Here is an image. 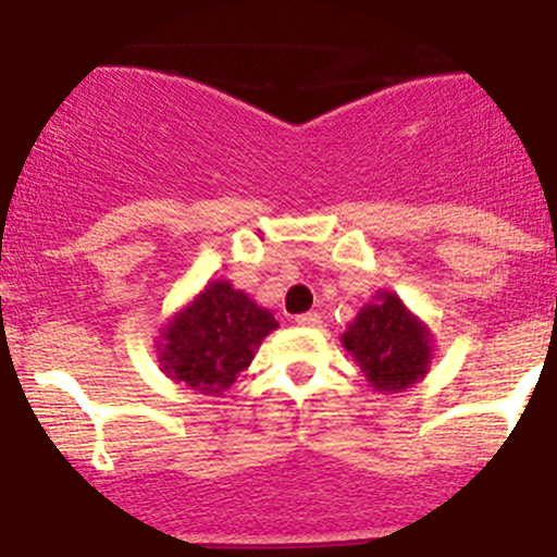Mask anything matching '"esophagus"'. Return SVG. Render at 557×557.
Returning <instances> with one entry per match:
<instances>
[{
	"mask_svg": "<svg viewBox=\"0 0 557 557\" xmlns=\"http://www.w3.org/2000/svg\"><path fill=\"white\" fill-rule=\"evenodd\" d=\"M296 322L300 327H319L322 324V314L319 311H306V314H298Z\"/></svg>",
	"mask_w": 557,
	"mask_h": 557,
	"instance_id": "34e87169",
	"label": "esophagus"
}]
</instances>
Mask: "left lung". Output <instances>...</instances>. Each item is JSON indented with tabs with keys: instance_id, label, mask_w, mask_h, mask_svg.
<instances>
[{
	"instance_id": "1",
	"label": "left lung",
	"mask_w": 557,
	"mask_h": 557,
	"mask_svg": "<svg viewBox=\"0 0 557 557\" xmlns=\"http://www.w3.org/2000/svg\"><path fill=\"white\" fill-rule=\"evenodd\" d=\"M348 354L361 363L363 374L376 389H406L426 372L430 332L406 311L398 296L382 293L369 304L343 335Z\"/></svg>"
}]
</instances>
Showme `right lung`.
I'll list each match as a JSON object with an SVG mask.
<instances>
[{
	"mask_svg": "<svg viewBox=\"0 0 557 557\" xmlns=\"http://www.w3.org/2000/svg\"><path fill=\"white\" fill-rule=\"evenodd\" d=\"M277 327L267 309L230 283L207 285L194 304L164 327V372L201 393H222L253 359L270 332Z\"/></svg>",
	"mask_w": 557,
	"mask_h": 557,
	"instance_id": "right-lung-1",
	"label": "right lung"
}]
</instances>
